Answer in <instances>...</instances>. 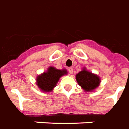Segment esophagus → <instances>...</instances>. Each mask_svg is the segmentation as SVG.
Returning a JSON list of instances; mask_svg holds the SVG:
<instances>
[{"mask_svg": "<svg viewBox=\"0 0 129 129\" xmlns=\"http://www.w3.org/2000/svg\"><path fill=\"white\" fill-rule=\"evenodd\" d=\"M68 72L70 74H73V68L72 67H69L68 68Z\"/></svg>", "mask_w": 129, "mask_h": 129, "instance_id": "1", "label": "esophagus"}]
</instances>
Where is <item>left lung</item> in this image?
I'll return each mask as SVG.
<instances>
[{
    "label": "left lung",
    "mask_w": 129,
    "mask_h": 129,
    "mask_svg": "<svg viewBox=\"0 0 129 129\" xmlns=\"http://www.w3.org/2000/svg\"><path fill=\"white\" fill-rule=\"evenodd\" d=\"M76 79L85 92H93L101 83V78L98 75L89 72L85 67L76 75Z\"/></svg>",
    "instance_id": "1"
}]
</instances>
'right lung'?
<instances>
[{
    "mask_svg": "<svg viewBox=\"0 0 129 129\" xmlns=\"http://www.w3.org/2000/svg\"><path fill=\"white\" fill-rule=\"evenodd\" d=\"M67 74L68 72L65 69H58L54 67H48L46 72L37 76L36 85L41 91L51 92L57 85L60 78Z\"/></svg>",
    "mask_w": 129,
    "mask_h": 129,
    "instance_id": "add662e5",
    "label": "right lung"
}]
</instances>
